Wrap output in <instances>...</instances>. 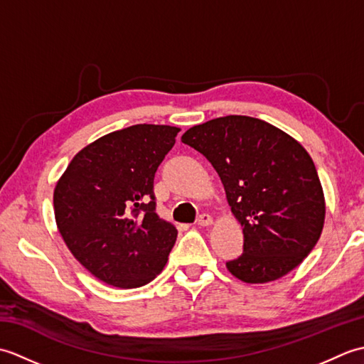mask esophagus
<instances>
[{"label":"esophagus","mask_w":364,"mask_h":364,"mask_svg":"<svg viewBox=\"0 0 364 364\" xmlns=\"http://www.w3.org/2000/svg\"><path fill=\"white\" fill-rule=\"evenodd\" d=\"M197 223H198L200 227H210L211 223H213V218H211L210 214H200Z\"/></svg>","instance_id":"obj_1"}]
</instances>
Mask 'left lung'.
Returning <instances> with one entry per match:
<instances>
[{
	"label": "left lung",
	"instance_id": "left-lung-1",
	"mask_svg": "<svg viewBox=\"0 0 364 364\" xmlns=\"http://www.w3.org/2000/svg\"><path fill=\"white\" fill-rule=\"evenodd\" d=\"M181 142L211 162L244 227L242 255L227 261L231 274L274 282L310 255L326 202L314 162L296 139L259 119L227 115L189 128Z\"/></svg>",
	"mask_w": 364,
	"mask_h": 364
}]
</instances>
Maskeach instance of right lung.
Segmentation results:
<instances>
[{
    "mask_svg": "<svg viewBox=\"0 0 364 364\" xmlns=\"http://www.w3.org/2000/svg\"><path fill=\"white\" fill-rule=\"evenodd\" d=\"M180 128L133 125L100 137L54 189V218L73 257L98 280L139 288L162 269L176 228L156 214L154 173Z\"/></svg>",
    "mask_w": 364,
    "mask_h": 364,
    "instance_id": "add662e5",
    "label": "right lung"
}]
</instances>
